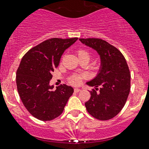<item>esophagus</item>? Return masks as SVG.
Listing matches in <instances>:
<instances>
[{
  "mask_svg": "<svg viewBox=\"0 0 149 149\" xmlns=\"http://www.w3.org/2000/svg\"><path fill=\"white\" fill-rule=\"evenodd\" d=\"M74 92H75V93H78V92L81 91V89H79V88H74Z\"/></svg>",
  "mask_w": 149,
  "mask_h": 149,
  "instance_id": "1",
  "label": "esophagus"
}]
</instances>
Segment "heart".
Masks as SVG:
<instances>
[{"mask_svg":"<svg viewBox=\"0 0 149 149\" xmlns=\"http://www.w3.org/2000/svg\"><path fill=\"white\" fill-rule=\"evenodd\" d=\"M77 56L81 57V56H87L90 58V54L88 51L84 49H80L77 51ZM84 77L83 74H74L71 77H69V81L72 84L77 85L81 82V79Z\"/></svg>","mask_w":149,"mask_h":149,"instance_id":"heart-1","label":"heart"}]
</instances>
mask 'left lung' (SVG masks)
<instances>
[{"label":"left lung","instance_id":"obj_1","mask_svg":"<svg viewBox=\"0 0 149 149\" xmlns=\"http://www.w3.org/2000/svg\"><path fill=\"white\" fill-rule=\"evenodd\" d=\"M79 40L96 50L100 58L99 72L87 82L95 89L90 91L86 109L97 120H110L121 111L130 94L131 75L127 62L121 52L105 40L96 38Z\"/></svg>","mask_w":149,"mask_h":149}]
</instances>
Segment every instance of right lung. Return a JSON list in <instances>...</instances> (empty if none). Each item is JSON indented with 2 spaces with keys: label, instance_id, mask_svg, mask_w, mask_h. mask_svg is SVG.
Masks as SVG:
<instances>
[{
  "label": "right lung",
  "instance_id": "right-lung-1",
  "mask_svg": "<svg viewBox=\"0 0 149 149\" xmlns=\"http://www.w3.org/2000/svg\"><path fill=\"white\" fill-rule=\"evenodd\" d=\"M77 38H52L42 42L25 54L17 71V91L23 105L35 118L49 121L59 116L73 88L61 84L53 90L49 81L64 52Z\"/></svg>",
  "mask_w": 149,
  "mask_h": 149
}]
</instances>
